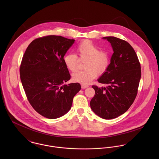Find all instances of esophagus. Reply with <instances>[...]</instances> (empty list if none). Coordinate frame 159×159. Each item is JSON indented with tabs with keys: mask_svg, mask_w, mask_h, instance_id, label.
<instances>
[{
	"mask_svg": "<svg viewBox=\"0 0 159 159\" xmlns=\"http://www.w3.org/2000/svg\"><path fill=\"white\" fill-rule=\"evenodd\" d=\"M89 87V86H88V85H84V84H82L81 85V88H83V89H85V88H88Z\"/></svg>",
	"mask_w": 159,
	"mask_h": 159,
	"instance_id": "obj_1",
	"label": "esophagus"
}]
</instances>
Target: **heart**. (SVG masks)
<instances>
[{"label":"heart","instance_id":"obj_1","mask_svg":"<svg viewBox=\"0 0 159 159\" xmlns=\"http://www.w3.org/2000/svg\"><path fill=\"white\" fill-rule=\"evenodd\" d=\"M76 56L67 54L64 57V63L68 70L74 72L78 68L79 61H84L85 70L73 74V79L83 84H88L98 74L106 73L110 65V56L106 50L99 49L98 47L88 40L82 41L76 48ZM78 58L79 59L77 58Z\"/></svg>","mask_w":159,"mask_h":159}]
</instances>
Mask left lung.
I'll return each mask as SVG.
<instances>
[{"label":"left lung","mask_w":159,"mask_h":159,"mask_svg":"<svg viewBox=\"0 0 159 159\" xmlns=\"http://www.w3.org/2000/svg\"><path fill=\"white\" fill-rule=\"evenodd\" d=\"M110 42L113 54L108 70L98 80L106 88L92 86L95 95L90 102L92 110L105 119L125 113L134 103L141 76L136 52L127 42L115 37H105Z\"/></svg>","instance_id":"left-lung-1"}]
</instances>
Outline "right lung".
Here are the masks:
<instances>
[{
    "label": "right lung",
    "mask_w": 159,
    "mask_h": 159,
    "mask_svg": "<svg viewBox=\"0 0 159 159\" xmlns=\"http://www.w3.org/2000/svg\"><path fill=\"white\" fill-rule=\"evenodd\" d=\"M74 42L59 35L44 36L34 40L23 55L20 72L24 90L32 108L46 118L67 113L81 89L78 83L64 84L71 76L64 56Z\"/></svg>",
    "instance_id": "1"
}]
</instances>
